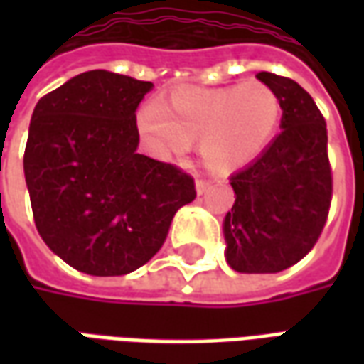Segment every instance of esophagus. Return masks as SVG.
I'll list each match as a JSON object with an SVG mask.
<instances>
[{
  "instance_id": "34e87169",
  "label": "esophagus",
  "mask_w": 364,
  "mask_h": 364,
  "mask_svg": "<svg viewBox=\"0 0 364 364\" xmlns=\"http://www.w3.org/2000/svg\"><path fill=\"white\" fill-rule=\"evenodd\" d=\"M210 185H213V181H208V179H198V181H197V193H198V195H205L206 191L210 189Z\"/></svg>"
}]
</instances>
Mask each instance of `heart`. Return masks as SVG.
<instances>
[{"instance_id": "heart-1", "label": "heart", "mask_w": 364, "mask_h": 364, "mask_svg": "<svg viewBox=\"0 0 364 364\" xmlns=\"http://www.w3.org/2000/svg\"><path fill=\"white\" fill-rule=\"evenodd\" d=\"M282 119L279 93L265 82L218 90L177 91L138 112V128L161 156H183L200 142V158L216 173L252 164L267 150Z\"/></svg>"}]
</instances>
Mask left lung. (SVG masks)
Segmentation results:
<instances>
[{
	"mask_svg": "<svg viewBox=\"0 0 364 364\" xmlns=\"http://www.w3.org/2000/svg\"><path fill=\"white\" fill-rule=\"evenodd\" d=\"M282 101L281 134L230 177L236 203L224 218L226 261L237 273H279L312 250L328 220L331 166L328 128L294 80L259 72Z\"/></svg>",
	"mask_w": 364,
	"mask_h": 364,
	"instance_id": "left-lung-1",
	"label": "left lung"
}]
</instances>
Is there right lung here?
Returning <instances> with one entry per match:
<instances>
[{
  "label": "right lung",
  "instance_id": "obj_1",
  "mask_svg": "<svg viewBox=\"0 0 364 364\" xmlns=\"http://www.w3.org/2000/svg\"><path fill=\"white\" fill-rule=\"evenodd\" d=\"M154 87L91 70L36 103L25 181L38 234L70 267L93 277L136 271L161 250L195 179L138 154L136 109Z\"/></svg>",
  "mask_w": 364,
  "mask_h": 364
}]
</instances>
